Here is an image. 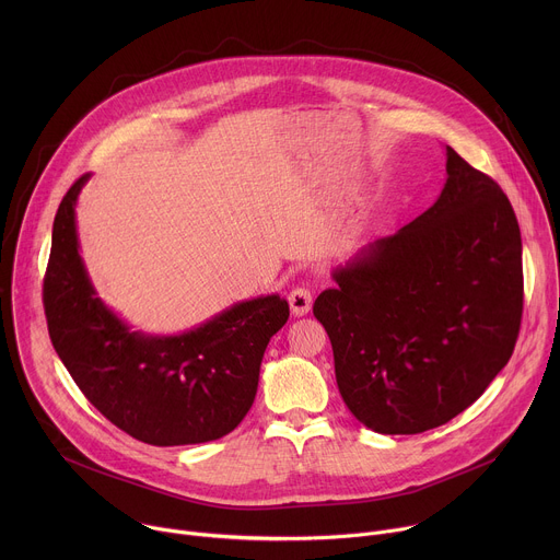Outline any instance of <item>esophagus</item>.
Wrapping results in <instances>:
<instances>
[{"label": "esophagus", "mask_w": 560, "mask_h": 560, "mask_svg": "<svg viewBox=\"0 0 560 560\" xmlns=\"http://www.w3.org/2000/svg\"><path fill=\"white\" fill-rule=\"evenodd\" d=\"M288 303H290V310H292L294 316H303L312 307V294H310L307 288H294L288 294Z\"/></svg>", "instance_id": "34e87169"}]
</instances>
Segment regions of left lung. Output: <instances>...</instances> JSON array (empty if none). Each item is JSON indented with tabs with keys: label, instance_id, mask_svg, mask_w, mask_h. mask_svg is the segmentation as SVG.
I'll return each instance as SVG.
<instances>
[{
	"label": "left lung",
	"instance_id": "left-lung-1",
	"mask_svg": "<svg viewBox=\"0 0 560 560\" xmlns=\"http://www.w3.org/2000/svg\"><path fill=\"white\" fill-rule=\"evenodd\" d=\"M439 199L332 270L314 301L348 410L419 434L469 408L508 365L523 314V246L501 186L445 145Z\"/></svg>",
	"mask_w": 560,
	"mask_h": 560
}]
</instances>
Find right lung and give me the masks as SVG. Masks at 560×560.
<instances>
[{
    "instance_id": "obj_1",
    "label": "right lung",
    "mask_w": 560,
    "mask_h": 560,
    "mask_svg": "<svg viewBox=\"0 0 560 560\" xmlns=\"http://www.w3.org/2000/svg\"><path fill=\"white\" fill-rule=\"evenodd\" d=\"M89 179L79 177L59 203L44 279L61 363L89 401L137 441L166 447L225 436L253 408L261 359L288 322V301H238L179 335L132 330L97 294L79 253L74 206Z\"/></svg>"
}]
</instances>
